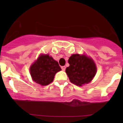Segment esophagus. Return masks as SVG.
Returning <instances> with one entry per match:
<instances>
[{"mask_svg": "<svg viewBox=\"0 0 123 123\" xmlns=\"http://www.w3.org/2000/svg\"><path fill=\"white\" fill-rule=\"evenodd\" d=\"M61 68H62V71H65L66 67H65V66H62Z\"/></svg>", "mask_w": 123, "mask_h": 123, "instance_id": "esophagus-1", "label": "esophagus"}]
</instances>
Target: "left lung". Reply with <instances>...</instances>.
I'll return each instance as SVG.
<instances>
[{"instance_id":"8db88e82","label":"left lung","mask_w":123,"mask_h":123,"mask_svg":"<svg viewBox=\"0 0 123 123\" xmlns=\"http://www.w3.org/2000/svg\"><path fill=\"white\" fill-rule=\"evenodd\" d=\"M69 66L65 72L71 83L81 86L89 83L96 73V67L93 61L85 55L74 54L68 59Z\"/></svg>"}]
</instances>
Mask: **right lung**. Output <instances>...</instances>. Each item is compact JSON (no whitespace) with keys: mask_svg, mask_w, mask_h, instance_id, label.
Instances as JSON below:
<instances>
[{"mask_svg":"<svg viewBox=\"0 0 123 123\" xmlns=\"http://www.w3.org/2000/svg\"><path fill=\"white\" fill-rule=\"evenodd\" d=\"M61 70L58 62L48 55H41L30 67L33 80L42 86L52 82L56 73Z\"/></svg>","mask_w":123,"mask_h":123,"instance_id":"right-lung-1","label":"right lung"}]
</instances>
